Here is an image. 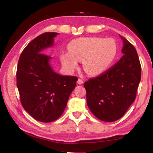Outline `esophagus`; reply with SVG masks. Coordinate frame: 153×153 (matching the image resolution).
Masks as SVG:
<instances>
[{
	"mask_svg": "<svg viewBox=\"0 0 153 153\" xmlns=\"http://www.w3.org/2000/svg\"><path fill=\"white\" fill-rule=\"evenodd\" d=\"M77 83L79 84V85H82V84H83V83H84V81H83L82 79H79V80H77Z\"/></svg>",
	"mask_w": 153,
	"mask_h": 153,
	"instance_id": "esophagus-1",
	"label": "esophagus"
}]
</instances>
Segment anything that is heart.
<instances>
[{"label":"heart","mask_w":153,"mask_h":153,"mask_svg":"<svg viewBox=\"0 0 153 153\" xmlns=\"http://www.w3.org/2000/svg\"><path fill=\"white\" fill-rule=\"evenodd\" d=\"M68 53H63L61 60L64 67L73 71L82 61L83 68L89 75L104 73L113 63L117 55V45L114 39L101 37H80L71 41Z\"/></svg>","instance_id":"b5f03b06"}]
</instances>
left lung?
Masks as SVG:
<instances>
[{
	"label": "left lung",
	"instance_id": "8db88e82",
	"mask_svg": "<svg viewBox=\"0 0 153 153\" xmlns=\"http://www.w3.org/2000/svg\"><path fill=\"white\" fill-rule=\"evenodd\" d=\"M123 55L113 67L84 84L86 102L92 113L102 121L112 122L126 114L135 101L141 78L137 53L129 41L121 36Z\"/></svg>",
	"mask_w": 153,
	"mask_h": 153
}]
</instances>
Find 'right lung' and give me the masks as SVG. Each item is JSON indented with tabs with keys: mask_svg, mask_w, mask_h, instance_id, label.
Returning a JSON list of instances; mask_svg holds the SVG:
<instances>
[{
	"mask_svg": "<svg viewBox=\"0 0 153 153\" xmlns=\"http://www.w3.org/2000/svg\"><path fill=\"white\" fill-rule=\"evenodd\" d=\"M56 32H45L24 48L18 61L16 81L21 104L34 119L55 121L63 113L78 78L62 76L52 69L51 57L43 49L53 45Z\"/></svg>",
	"mask_w": 153,
	"mask_h": 153,
	"instance_id": "1",
	"label": "right lung"
}]
</instances>
